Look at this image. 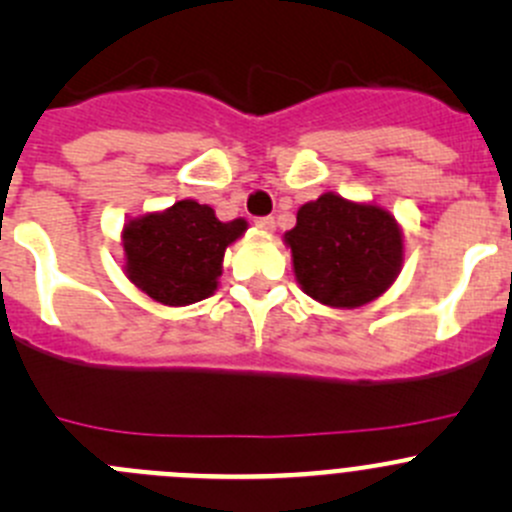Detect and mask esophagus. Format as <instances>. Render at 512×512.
<instances>
[{
  "label": "esophagus",
  "mask_w": 512,
  "mask_h": 512,
  "mask_svg": "<svg viewBox=\"0 0 512 512\" xmlns=\"http://www.w3.org/2000/svg\"><path fill=\"white\" fill-rule=\"evenodd\" d=\"M255 227L262 232H275V218H257Z\"/></svg>",
  "instance_id": "1"
}]
</instances>
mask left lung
Listing matches in <instances>:
<instances>
[{
  "instance_id": "obj_1",
  "label": "left lung",
  "mask_w": 512,
  "mask_h": 512,
  "mask_svg": "<svg viewBox=\"0 0 512 512\" xmlns=\"http://www.w3.org/2000/svg\"><path fill=\"white\" fill-rule=\"evenodd\" d=\"M285 242L299 287L337 309L384 294L404 262V235L389 210L334 193L302 205Z\"/></svg>"
}]
</instances>
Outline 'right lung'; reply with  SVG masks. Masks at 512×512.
Masks as SVG:
<instances>
[{
	"instance_id": "right-lung-1",
	"label": "right lung",
	"mask_w": 512,
	"mask_h": 512,
	"mask_svg": "<svg viewBox=\"0 0 512 512\" xmlns=\"http://www.w3.org/2000/svg\"><path fill=\"white\" fill-rule=\"evenodd\" d=\"M247 223H220L210 205L178 200L163 213L128 220L123 227V255L128 280L168 307L200 302L218 289L223 257Z\"/></svg>"
}]
</instances>
